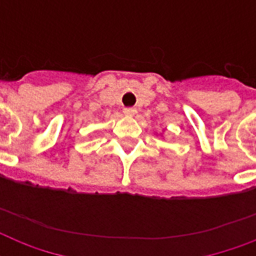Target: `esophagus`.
Segmentation results:
<instances>
[{
  "mask_svg": "<svg viewBox=\"0 0 256 256\" xmlns=\"http://www.w3.org/2000/svg\"><path fill=\"white\" fill-rule=\"evenodd\" d=\"M124 116H134L136 112V110L134 108H124Z\"/></svg>",
  "mask_w": 256,
  "mask_h": 256,
  "instance_id": "obj_1",
  "label": "esophagus"
}]
</instances>
